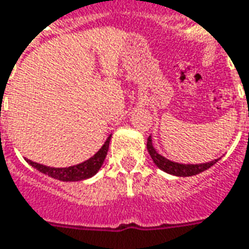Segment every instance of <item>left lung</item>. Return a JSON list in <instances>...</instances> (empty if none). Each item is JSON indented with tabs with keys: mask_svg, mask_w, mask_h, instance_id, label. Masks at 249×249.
Listing matches in <instances>:
<instances>
[{
	"mask_svg": "<svg viewBox=\"0 0 249 249\" xmlns=\"http://www.w3.org/2000/svg\"><path fill=\"white\" fill-rule=\"evenodd\" d=\"M146 149L149 152V155H151L153 162H155L161 171L169 173V175L180 176V178H187V176L198 175V173L207 171L208 168L212 167V165L216 164L217 160H219V159H216L213 161L204 162V164H178V162L171 161V160H168V159H165V157H162L161 155L157 153L156 149L152 145L151 136L148 137V141H146Z\"/></svg>",
	"mask_w": 249,
	"mask_h": 249,
	"instance_id": "8db88e82",
	"label": "left lung"
}]
</instances>
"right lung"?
Segmentation results:
<instances>
[{"instance_id": "right-lung-1", "label": "right lung", "mask_w": 249, "mask_h": 249, "mask_svg": "<svg viewBox=\"0 0 249 249\" xmlns=\"http://www.w3.org/2000/svg\"><path fill=\"white\" fill-rule=\"evenodd\" d=\"M109 141H110V136L107 139L104 145L101 146V149L94 156L90 157L87 161L73 165V167L52 168L32 161V160H26V161L29 162L33 168L38 169L41 173L48 175V176H51L53 178H57V180H61V181H81V180H85V178H92L98 172V169L101 168L104 160L107 157V153H108Z\"/></svg>"}]
</instances>
